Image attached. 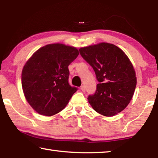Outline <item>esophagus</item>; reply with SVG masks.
Segmentation results:
<instances>
[{
  "instance_id": "obj_1",
  "label": "esophagus",
  "mask_w": 158,
  "mask_h": 158,
  "mask_svg": "<svg viewBox=\"0 0 158 158\" xmlns=\"http://www.w3.org/2000/svg\"><path fill=\"white\" fill-rule=\"evenodd\" d=\"M80 89H81V90H82V91H85V85H81V88H80Z\"/></svg>"
}]
</instances>
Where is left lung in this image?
Instances as JSON below:
<instances>
[{
    "label": "left lung",
    "instance_id": "obj_1",
    "mask_svg": "<svg viewBox=\"0 0 158 158\" xmlns=\"http://www.w3.org/2000/svg\"><path fill=\"white\" fill-rule=\"evenodd\" d=\"M80 54L94 69L98 81L89 102L98 113L113 116L126 107L137 85L135 68L129 58L116 45L102 42L79 49Z\"/></svg>",
    "mask_w": 158,
    "mask_h": 158
}]
</instances>
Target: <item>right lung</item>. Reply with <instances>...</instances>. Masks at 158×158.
Wrapping results in <instances>:
<instances>
[{
  "instance_id": "right-lung-1",
  "label": "right lung",
  "mask_w": 158,
  "mask_h": 158,
  "mask_svg": "<svg viewBox=\"0 0 158 158\" xmlns=\"http://www.w3.org/2000/svg\"><path fill=\"white\" fill-rule=\"evenodd\" d=\"M76 47L55 43L40 48L21 73L23 94L35 111L50 116L62 111L77 89L68 83V66L79 55Z\"/></svg>"
}]
</instances>
